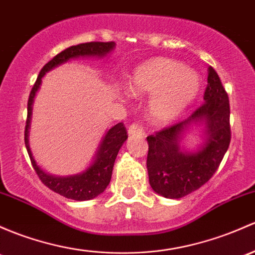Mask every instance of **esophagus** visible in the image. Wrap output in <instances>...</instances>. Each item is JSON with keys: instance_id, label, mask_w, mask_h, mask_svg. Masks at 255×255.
<instances>
[{"instance_id": "esophagus-1", "label": "esophagus", "mask_w": 255, "mask_h": 255, "mask_svg": "<svg viewBox=\"0 0 255 255\" xmlns=\"http://www.w3.org/2000/svg\"><path fill=\"white\" fill-rule=\"evenodd\" d=\"M128 134L129 135H144V129L139 123H132L128 127Z\"/></svg>"}]
</instances>
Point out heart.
Returning a JSON list of instances; mask_svg holds the SVG:
<instances>
[{
  "label": "heart",
  "instance_id": "obj_1",
  "mask_svg": "<svg viewBox=\"0 0 255 255\" xmlns=\"http://www.w3.org/2000/svg\"><path fill=\"white\" fill-rule=\"evenodd\" d=\"M202 80L197 72L173 58L156 57L135 69L130 89L136 94H155L150 115L157 122L181 116L198 98Z\"/></svg>",
  "mask_w": 255,
  "mask_h": 255
}]
</instances>
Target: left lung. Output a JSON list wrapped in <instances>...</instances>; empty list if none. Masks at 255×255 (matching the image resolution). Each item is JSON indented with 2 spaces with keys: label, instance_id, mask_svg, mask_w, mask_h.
<instances>
[{
  "label": "left lung",
  "instance_id": "obj_1",
  "mask_svg": "<svg viewBox=\"0 0 255 255\" xmlns=\"http://www.w3.org/2000/svg\"><path fill=\"white\" fill-rule=\"evenodd\" d=\"M204 101L187 120L146 136V167L151 188L170 199H179L205 184L221 163L231 141L230 100L219 74L209 67ZM205 120L207 141L194 154L179 149V139L193 122Z\"/></svg>",
  "mask_w": 255,
  "mask_h": 255
}]
</instances>
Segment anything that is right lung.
I'll list each match as a JSON object with an SVG mask.
<instances>
[{"label": "right lung", "instance_id": "obj_1", "mask_svg": "<svg viewBox=\"0 0 255 255\" xmlns=\"http://www.w3.org/2000/svg\"><path fill=\"white\" fill-rule=\"evenodd\" d=\"M115 42H100V41H92L85 42V44H79L76 46H71L68 49L63 50L62 52L57 53L52 60L49 61L40 71L37 76L36 82L34 83L31 92L29 94L28 99V116H26V125L25 130H24V140H25V146L28 150L29 157H30L31 165L35 170L37 177L40 181L50 188L51 191L58 193L68 199L73 200H90L93 198L98 197L106 189L111 181L112 168H114L115 160H116L117 154H119L121 146L125 143L126 139L128 138L127 129L122 122L117 123L116 126L111 128L106 133L100 148L98 150V155L95 157V161L87 171L79 175L69 176V177H55L51 176L49 173L44 172L39 166L36 165L33 155H31L30 149L28 144V129L29 123H30L31 116V104L33 99L35 96V93L39 89L41 84V78L46 72L51 71L55 67L60 66L64 62H67L71 58L77 57H87V56H98L103 57L106 56L110 51L114 49Z\"/></svg>", "mask_w": 255, "mask_h": 255}]
</instances>
